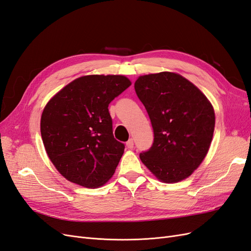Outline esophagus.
Here are the masks:
<instances>
[{
  "instance_id": "34e87169",
  "label": "esophagus",
  "mask_w": 251,
  "mask_h": 251,
  "mask_svg": "<svg viewBox=\"0 0 251 251\" xmlns=\"http://www.w3.org/2000/svg\"><path fill=\"white\" fill-rule=\"evenodd\" d=\"M126 148L128 150H132L134 148V141H133V139H128L126 141Z\"/></svg>"
}]
</instances>
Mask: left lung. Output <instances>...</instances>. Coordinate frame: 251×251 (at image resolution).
<instances>
[{"label":"left lung","instance_id":"1","mask_svg":"<svg viewBox=\"0 0 251 251\" xmlns=\"http://www.w3.org/2000/svg\"><path fill=\"white\" fill-rule=\"evenodd\" d=\"M134 87L154 131V142L140 153L141 161L165 183L191 176L214 135L211 103L194 83L173 72L139 76Z\"/></svg>","mask_w":251,"mask_h":251}]
</instances>
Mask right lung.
I'll list each match as a JSON object with an SVG mask.
<instances>
[{
    "mask_svg": "<svg viewBox=\"0 0 251 251\" xmlns=\"http://www.w3.org/2000/svg\"><path fill=\"white\" fill-rule=\"evenodd\" d=\"M130 86L123 75H86L46 104L41 118L43 143L67 180L95 188L113 176L125 144L114 138L108 107Z\"/></svg>",
    "mask_w": 251,
    "mask_h": 251,
    "instance_id": "obj_1",
    "label": "right lung"
}]
</instances>
